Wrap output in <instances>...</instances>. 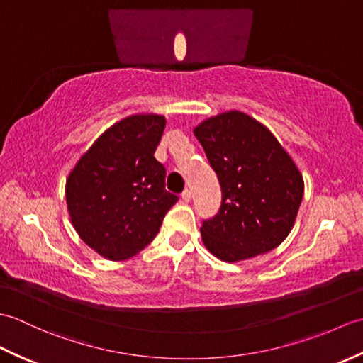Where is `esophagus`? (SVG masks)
<instances>
[{
	"label": "esophagus",
	"mask_w": 363,
	"mask_h": 363,
	"mask_svg": "<svg viewBox=\"0 0 363 363\" xmlns=\"http://www.w3.org/2000/svg\"><path fill=\"white\" fill-rule=\"evenodd\" d=\"M181 196H182V201H184V203H189L190 199H191V191H190V190H184Z\"/></svg>",
	"instance_id": "1"
}]
</instances>
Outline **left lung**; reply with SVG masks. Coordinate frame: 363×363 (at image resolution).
Returning a JSON list of instances; mask_svg holds the SVG:
<instances>
[{
  "mask_svg": "<svg viewBox=\"0 0 363 363\" xmlns=\"http://www.w3.org/2000/svg\"><path fill=\"white\" fill-rule=\"evenodd\" d=\"M221 186V207L201 226L207 250L238 262L279 246L295 225L303 174L265 125L228 111L194 129Z\"/></svg>",
  "mask_w": 363,
  "mask_h": 363,
  "instance_id": "1",
  "label": "left lung"
}]
</instances>
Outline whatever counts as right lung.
Listing matches in <instances>:
<instances>
[{
  "mask_svg": "<svg viewBox=\"0 0 363 363\" xmlns=\"http://www.w3.org/2000/svg\"><path fill=\"white\" fill-rule=\"evenodd\" d=\"M165 117L135 113L115 123L76 162L65 198L82 242L109 260H126L157 235L177 196L165 190L154 157Z\"/></svg>",
  "mask_w": 363,
  "mask_h": 363,
  "instance_id": "right-lung-1",
  "label": "right lung"
}]
</instances>
